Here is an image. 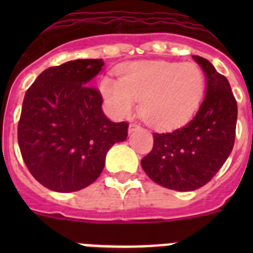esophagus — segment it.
Wrapping results in <instances>:
<instances>
[{
	"label": "esophagus",
	"instance_id": "esophagus-1",
	"mask_svg": "<svg viewBox=\"0 0 253 253\" xmlns=\"http://www.w3.org/2000/svg\"><path fill=\"white\" fill-rule=\"evenodd\" d=\"M138 129H140V125L138 124V123H131V124L129 125V133H133V131L138 130Z\"/></svg>",
	"mask_w": 253,
	"mask_h": 253
}]
</instances>
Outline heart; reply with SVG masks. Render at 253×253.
Returning a JSON list of instances; mask_svg holds the SVG:
<instances>
[{
    "label": "heart",
    "instance_id": "obj_1",
    "mask_svg": "<svg viewBox=\"0 0 253 253\" xmlns=\"http://www.w3.org/2000/svg\"><path fill=\"white\" fill-rule=\"evenodd\" d=\"M101 91L116 116H129L140 101V114L149 125L173 128L202 104L205 75L195 63L133 62L119 69V80L102 78Z\"/></svg>",
    "mask_w": 253,
    "mask_h": 253
}]
</instances>
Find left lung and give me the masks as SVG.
<instances>
[{"instance_id":"obj_1","label":"left lung","mask_w":253,"mask_h":253,"mask_svg":"<svg viewBox=\"0 0 253 253\" xmlns=\"http://www.w3.org/2000/svg\"><path fill=\"white\" fill-rule=\"evenodd\" d=\"M204 69L207 95L198 113L182 128L153 133V148L140 161L156 184L193 191L208 184L234 146L237 101L231 84L205 58L194 55Z\"/></svg>"}]
</instances>
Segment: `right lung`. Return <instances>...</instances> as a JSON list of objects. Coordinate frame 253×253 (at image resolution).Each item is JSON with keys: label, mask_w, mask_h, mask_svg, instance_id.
<instances>
[{"label": "right lung", "mask_w": 253, "mask_h": 253, "mask_svg": "<svg viewBox=\"0 0 253 253\" xmlns=\"http://www.w3.org/2000/svg\"><path fill=\"white\" fill-rule=\"evenodd\" d=\"M102 66V59H77L50 67L26 91L17 140L28 169L46 189L72 193L95 182L107 151L128 137V123L107 119L101 93L88 86Z\"/></svg>", "instance_id": "right-lung-1"}]
</instances>
